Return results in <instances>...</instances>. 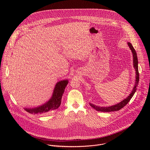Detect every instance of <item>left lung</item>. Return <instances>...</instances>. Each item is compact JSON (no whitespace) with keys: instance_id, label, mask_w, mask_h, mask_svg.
I'll list each match as a JSON object with an SVG mask.
<instances>
[{"instance_id":"1","label":"left lung","mask_w":150,"mask_h":150,"mask_svg":"<svg viewBox=\"0 0 150 150\" xmlns=\"http://www.w3.org/2000/svg\"><path fill=\"white\" fill-rule=\"evenodd\" d=\"M128 44L129 47L130 49L131 50L132 54H133V67L135 69L136 75V76L135 85L133 88V90H132V92L130 93V95L126 99H124L122 101H121L119 103H117V105H113V106H111L110 107H100V106L94 105L92 103H89V105L92 108H93L94 109H95L96 111H102V112H111V111H115L120 110V109H121L122 108H123L125 106H126L127 105V103L130 101L131 98L133 97V95L134 94V93L137 89L136 87L138 86L139 82V70H138V60H137V54H136V52L134 48L132 46V44L128 42Z\"/></svg>"}]
</instances>
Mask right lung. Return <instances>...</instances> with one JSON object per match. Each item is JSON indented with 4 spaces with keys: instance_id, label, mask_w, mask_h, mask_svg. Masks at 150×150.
<instances>
[{
    "instance_id": "right-lung-1",
    "label": "right lung",
    "mask_w": 150,
    "mask_h": 150,
    "mask_svg": "<svg viewBox=\"0 0 150 150\" xmlns=\"http://www.w3.org/2000/svg\"><path fill=\"white\" fill-rule=\"evenodd\" d=\"M68 84V80H64L59 81L55 85L53 94L51 99L43 105L35 108H25L24 109L28 112L33 114H47L57 109L60 106L63 93H64L65 87Z\"/></svg>"
}]
</instances>
